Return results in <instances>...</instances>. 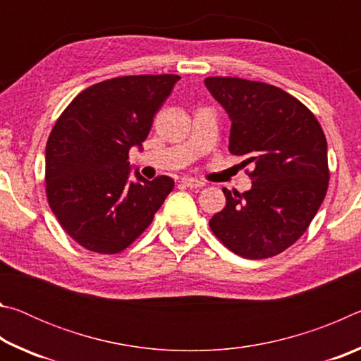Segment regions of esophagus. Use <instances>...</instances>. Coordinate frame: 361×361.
Segmentation results:
<instances>
[{
	"instance_id": "esophagus-1",
	"label": "esophagus",
	"mask_w": 361,
	"mask_h": 361,
	"mask_svg": "<svg viewBox=\"0 0 361 361\" xmlns=\"http://www.w3.org/2000/svg\"><path fill=\"white\" fill-rule=\"evenodd\" d=\"M181 181L189 188H202V186H205L204 181H200L197 178H191V176H183Z\"/></svg>"
}]
</instances>
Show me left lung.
I'll list each match as a JSON object with an SVG mask.
<instances>
[{"label": "left lung", "instance_id": "1", "mask_svg": "<svg viewBox=\"0 0 361 361\" xmlns=\"http://www.w3.org/2000/svg\"><path fill=\"white\" fill-rule=\"evenodd\" d=\"M204 82L231 119L229 151L253 166L252 189L224 188L226 207L210 228L242 258H271L304 234L325 199V133L310 109L276 85L219 76Z\"/></svg>", "mask_w": 361, "mask_h": 361}]
</instances>
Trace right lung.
Instances as JSON below:
<instances>
[{
    "label": "right lung",
    "mask_w": 361,
    "mask_h": 361,
    "mask_svg": "<svg viewBox=\"0 0 361 361\" xmlns=\"http://www.w3.org/2000/svg\"><path fill=\"white\" fill-rule=\"evenodd\" d=\"M180 76H121L94 84L66 106L46 145V192L51 210L73 240L114 255L151 224L175 183L148 181L132 166L152 118Z\"/></svg>",
    "instance_id": "right-lung-1"
}]
</instances>
